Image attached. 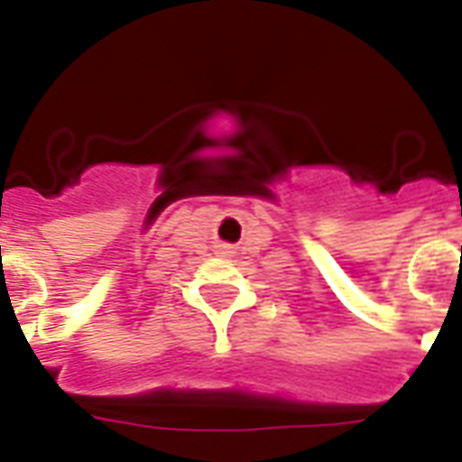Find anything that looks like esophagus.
I'll return each instance as SVG.
<instances>
[{"label":"esophagus","mask_w":462,"mask_h":462,"mask_svg":"<svg viewBox=\"0 0 462 462\" xmlns=\"http://www.w3.org/2000/svg\"><path fill=\"white\" fill-rule=\"evenodd\" d=\"M217 253H219L221 257H228V255H231V248H228V245H221V248L217 250Z\"/></svg>","instance_id":"obj_1"}]
</instances>
